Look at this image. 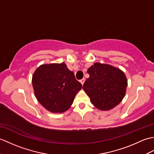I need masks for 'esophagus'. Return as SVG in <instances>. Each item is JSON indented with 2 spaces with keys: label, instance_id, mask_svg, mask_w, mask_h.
I'll list each match as a JSON object with an SVG mask.
<instances>
[{
  "label": "esophagus",
  "instance_id": "34e87169",
  "mask_svg": "<svg viewBox=\"0 0 154 154\" xmlns=\"http://www.w3.org/2000/svg\"><path fill=\"white\" fill-rule=\"evenodd\" d=\"M85 79L83 78V79H82L80 80V83H81L82 85H83L84 83H85Z\"/></svg>",
  "mask_w": 154,
  "mask_h": 154
}]
</instances>
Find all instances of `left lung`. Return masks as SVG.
Wrapping results in <instances>:
<instances>
[{
  "instance_id": "1",
  "label": "left lung",
  "mask_w": 154,
  "mask_h": 154,
  "mask_svg": "<svg viewBox=\"0 0 154 154\" xmlns=\"http://www.w3.org/2000/svg\"><path fill=\"white\" fill-rule=\"evenodd\" d=\"M87 73L89 77L83 89L96 108L109 111L122 101L128 85L122 70L109 64L96 62L89 67Z\"/></svg>"
}]
</instances>
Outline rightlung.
Returning <instances> with one entry per match:
<instances>
[{"instance_id": "add662e5", "label": "right lung", "mask_w": 154, "mask_h": 154, "mask_svg": "<svg viewBox=\"0 0 154 154\" xmlns=\"http://www.w3.org/2000/svg\"><path fill=\"white\" fill-rule=\"evenodd\" d=\"M35 96L37 101L49 112H65L73 103L82 85L66 64H42L32 77Z\"/></svg>"}]
</instances>
